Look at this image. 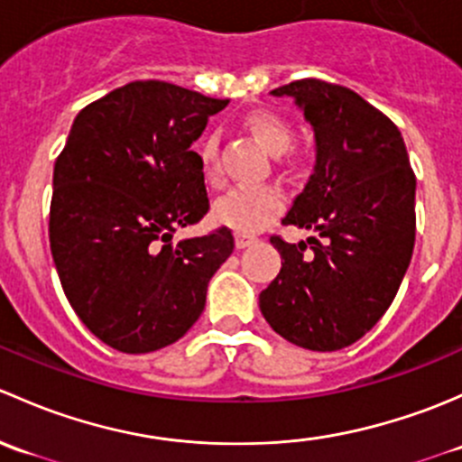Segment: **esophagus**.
Listing matches in <instances>:
<instances>
[{"label":"esophagus","mask_w":462,"mask_h":462,"mask_svg":"<svg viewBox=\"0 0 462 462\" xmlns=\"http://www.w3.org/2000/svg\"><path fill=\"white\" fill-rule=\"evenodd\" d=\"M255 240H258V237L249 236V233H240V231L236 233V246H237V249H245V246L254 245Z\"/></svg>","instance_id":"obj_1"}]
</instances>
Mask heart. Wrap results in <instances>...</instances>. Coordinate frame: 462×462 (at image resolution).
<instances>
[{
	"label": "heart",
	"instance_id": "obj_1",
	"mask_svg": "<svg viewBox=\"0 0 462 462\" xmlns=\"http://www.w3.org/2000/svg\"><path fill=\"white\" fill-rule=\"evenodd\" d=\"M245 126L249 128L251 135L269 151L271 155L287 153L291 146L296 131L284 120L282 116L273 111H255L245 120ZM198 160L202 175L213 182L217 178V135L208 133L199 140L198 144ZM284 198L271 184L264 187H236L226 191L225 196L216 202L213 216L217 222L231 226L240 233H254L263 226L273 222L282 213Z\"/></svg>",
	"mask_w": 462,
	"mask_h": 462
}]
</instances>
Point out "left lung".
Masks as SVG:
<instances>
[{
	"label": "left lung",
	"mask_w": 462,
	"mask_h": 462,
	"mask_svg": "<svg viewBox=\"0 0 462 462\" xmlns=\"http://www.w3.org/2000/svg\"><path fill=\"white\" fill-rule=\"evenodd\" d=\"M291 95L316 131V169L282 225L316 231L289 245L260 293L275 334L311 351L354 345L396 298L416 240V175L398 126L356 90L296 79Z\"/></svg>",
	"instance_id": "8db88e82"
}]
</instances>
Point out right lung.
Segmentation results:
<instances>
[{
  "label": "right lung",
  "mask_w": 462,
  "mask_h": 462,
  "mask_svg": "<svg viewBox=\"0 0 462 462\" xmlns=\"http://www.w3.org/2000/svg\"><path fill=\"white\" fill-rule=\"evenodd\" d=\"M226 104L137 79L84 106L57 155L49 220L57 273L79 320L113 349L149 354L180 340L233 254L226 226L173 245L178 226L208 211L191 144Z\"/></svg>",
  "instance_id": "1"
}]
</instances>
